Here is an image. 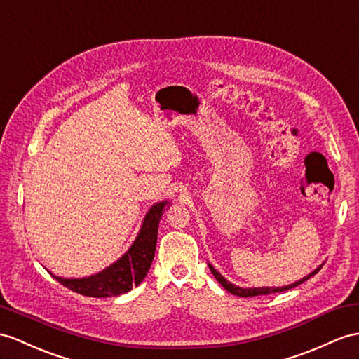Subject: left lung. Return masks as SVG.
<instances>
[{"instance_id":"left-lung-1","label":"left lung","mask_w":359,"mask_h":359,"mask_svg":"<svg viewBox=\"0 0 359 359\" xmlns=\"http://www.w3.org/2000/svg\"><path fill=\"white\" fill-rule=\"evenodd\" d=\"M321 266H323V264H321L318 268L313 269L312 273H309V274L306 276V277L300 278L299 282H294V283H291V285H286V286H282V287H280V286H277V287H268V286H262V287H242V286H238V285H233V283H230V282L226 280V278H225L221 273H217V271L213 268V265H210V264H208L210 271H212V273H213V276H215L216 280L219 282V283L224 286V290H226L229 292H231L233 295H238V297H256V295L276 294V292H283V291H287V290H292V287L302 285L303 282L308 280V278H311L312 276H316V274L318 273V271L321 269Z\"/></svg>"}]
</instances>
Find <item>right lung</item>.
Instances as JSON below:
<instances>
[{"label": "right lung", "instance_id": "obj_1", "mask_svg": "<svg viewBox=\"0 0 359 359\" xmlns=\"http://www.w3.org/2000/svg\"><path fill=\"white\" fill-rule=\"evenodd\" d=\"M169 201H158L147 210L133 245L128 248L123 256L99 273L79 278H67L55 276L53 273L50 274L68 290L81 295L95 297V299L117 297L129 292L134 286L143 282L151 268L155 256L158 224L164 210L169 208Z\"/></svg>", "mask_w": 359, "mask_h": 359}]
</instances>
